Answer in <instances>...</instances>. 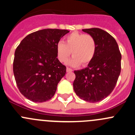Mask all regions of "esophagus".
Instances as JSON below:
<instances>
[{
  "mask_svg": "<svg viewBox=\"0 0 135 135\" xmlns=\"http://www.w3.org/2000/svg\"><path fill=\"white\" fill-rule=\"evenodd\" d=\"M72 71H73V70H72L70 68L66 67V72H67V73H69V72H72Z\"/></svg>",
  "mask_w": 135,
  "mask_h": 135,
  "instance_id": "34e87169",
  "label": "esophagus"
}]
</instances>
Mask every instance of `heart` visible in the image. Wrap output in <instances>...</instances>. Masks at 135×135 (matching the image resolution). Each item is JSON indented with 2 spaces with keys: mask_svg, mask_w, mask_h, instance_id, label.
Masks as SVG:
<instances>
[{
  "mask_svg": "<svg viewBox=\"0 0 135 135\" xmlns=\"http://www.w3.org/2000/svg\"><path fill=\"white\" fill-rule=\"evenodd\" d=\"M66 42L60 41L57 44V55L61 62H66L68 57L73 55L68 64L72 66L88 65L96 54L97 42L90 35L74 32L66 37Z\"/></svg>",
  "mask_w": 135,
  "mask_h": 135,
  "instance_id": "heart-1",
  "label": "heart"
}]
</instances>
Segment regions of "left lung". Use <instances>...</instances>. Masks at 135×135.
<instances>
[{"instance_id": "left-lung-1", "label": "left lung", "mask_w": 135, "mask_h": 135, "mask_svg": "<svg viewBox=\"0 0 135 135\" xmlns=\"http://www.w3.org/2000/svg\"><path fill=\"white\" fill-rule=\"evenodd\" d=\"M82 31L95 38L97 51L88 67L74 71L73 88L80 99L97 103L114 90L121 73L122 55L116 41L108 32L99 28Z\"/></svg>"}]
</instances>
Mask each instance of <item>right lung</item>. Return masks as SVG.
I'll use <instances>...</instances> for the list:
<instances>
[{"label": "right lung", "instance_id": "obj_1", "mask_svg": "<svg viewBox=\"0 0 135 135\" xmlns=\"http://www.w3.org/2000/svg\"><path fill=\"white\" fill-rule=\"evenodd\" d=\"M68 30L47 28L32 32L21 40L15 51L13 71L19 90L35 103L51 99L66 66L57 57V44Z\"/></svg>", "mask_w": 135, "mask_h": 135}]
</instances>
